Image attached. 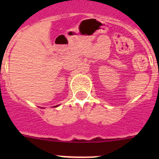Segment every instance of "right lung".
<instances>
[{
    "label": "right lung",
    "mask_w": 159,
    "mask_h": 159,
    "mask_svg": "<svg viewBox=\"0 0 159 159\" xmlns=\"http://www.w3.org/2000/svg\"><path fill=\"white\" fill-rule=\"evenodd\" d=\"M56 107H57V106H56Z\"/></svg>",
    "instance_id": "1"
}]
</instances>
